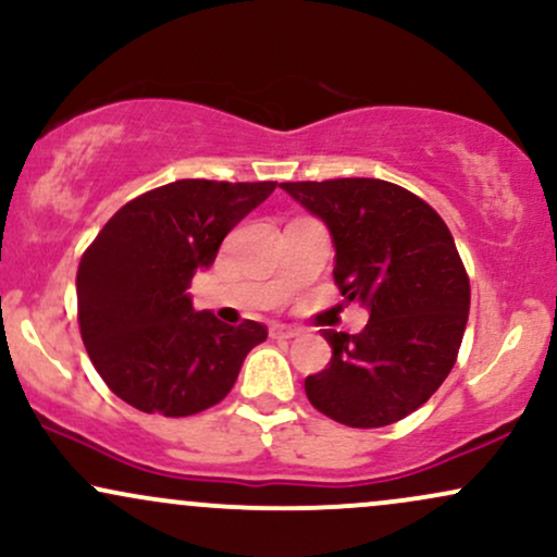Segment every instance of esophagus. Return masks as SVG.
<instances>
[{"instance_id": "1", "label": "esophagus", "mask_w": 557, "mask_h": 557, "mask_svg": "<svg viewBox=\"0 0 557 557\" xmlns=\"http://www.w3.org/2000/svg\"><path fill=\"white\" fill-rule=\"evenodd\" d=\"M270 335L274 337V341H293V337L300 335V330L290 327V324H274V327L270 330Z\"/></svg>"}]
</instances>
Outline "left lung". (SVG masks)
<instances>
[{
	"label": "left lung",
	"instance_id": "1",
	"mask_svg": "<svg viewBox=\"0 0 557 557\" xmlns=\"http://www.w3.org/2000/svg\"><path fill=\"white\" fill-rule=\"evenodd\" d=\"M283 190L327 225L335 283L369 309L359 335L324 330L332 359L306 376L311 406L356 430L406 419L450 374L469 319V274L450 230L430 203L376 177Z\"/></svg>",
	"mask_w": 557,
	"mask_h": 557
}]
</instances>
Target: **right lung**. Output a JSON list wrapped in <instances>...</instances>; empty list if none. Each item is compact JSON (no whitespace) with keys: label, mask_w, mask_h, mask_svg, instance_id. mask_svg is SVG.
<instances>
[{"label":"right lung","mask_w":557,"mask_h":557,"mask_svg":"<svg viewBox=\"0 0 557 557\" xmlns=\"http://www.w3.org/2000/svg\"><path fill=\"white\" fill-rule=\"evenodd\" d=\"M267 183L175 181L127 201L83 253L75 290L88 359L144 413L194 417L233 389L267 327L196 311L188 287L225 235L274 190Z\"/></svg>","instance_id":"right-lung-1"}]
</instances>
